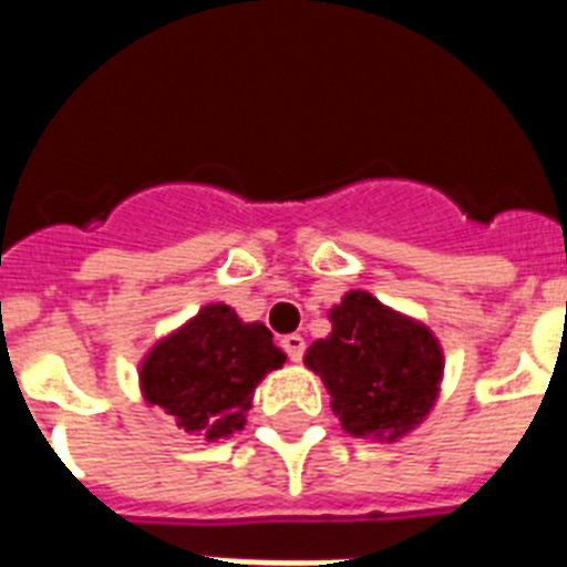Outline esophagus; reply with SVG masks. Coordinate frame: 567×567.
<instances>
[{"label": "esophagus", "instance_id": "obj_1", "mask_svg": "<svg viewBox=\"0 0 567 567\" xmlns=\"http://www.w3.org/2000/svg\"><path fill=\"white\" fill-rule=\"evenodd\" d=\"M279 347H282L285 353H288V359H291V362H300L302 353H306V338L293 332V336H285L282 341H279Z\"/></svg>", "mask_w": 567, "mask_h": 567}]
</instances>
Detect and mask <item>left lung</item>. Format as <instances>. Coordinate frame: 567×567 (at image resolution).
<instances>
[{"label":"left lung","instance_id":"8db88e82","mask_svg":"<svg viewBox=\"0 0 567 567\" xmlns=\"http://www.w3.org/2000/svg\"><path fill=\"white\" fill-rule=\"evenodd\" d=\"M329 318L332 336L309 347L306 364L327 382L344 430L394 441L421 423L441 379V350L430 329L364 291L347 293Z\"/></svg>","mask_w":567,"mask_h":567}]
</instances>
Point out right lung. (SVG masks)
I'll return each mask as SVG.
<instances>
[{
    "label": "right lung",
    "mask_w": 567,
    "mask_h": 567,
    "mask_svg": "<svg viewBox=\"0 0 567 567\" xmlns=\"http://www.w3.org/2000/svg\"><path fill=\"white\" fill-rule=\"evenodd\" d=\"M285 353L261 323H240L229 306H205L188 327L155 347L141 368L146 400L188 432L223 439L244 426L252 391Z\"/></svg>",
    "instance_id": "add662e5"
}]
</instances>
